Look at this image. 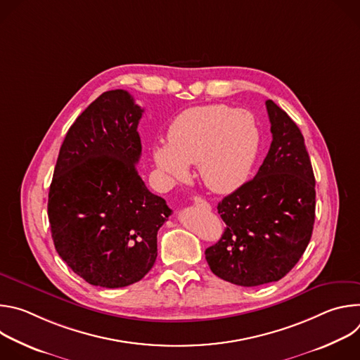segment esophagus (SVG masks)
Returning <instances> with one entry per match:
<instances>
[{"label": "esophagus", "instance_id": "34e87169", "mask_svg": "<svg viewBox=\"0 0 360 360\" xmlns=\"http://www.w3.org/2000/svg\"><path fill=\"white\" fill-rule=\"evenodd\" d=\"M193 205H195V207L200 208V210H205V211H211V205H210L207 200H205V199L199 198V196L193 198Z\"/></svg>", "mask_w": 360, "mask_h": 360}]
</instances>
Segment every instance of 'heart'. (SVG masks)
Segmentation results:
<instances>
[{"label":"heart","mask_w":360,"mask_h":360,"mask_svg":"<svg viewBox=\"0 0 360 360\" xmlns=\"http://www.w3.org/2000/svg\"><path fill=\"white\" fill-rule=\"evenodd\" d=\"M261 129L245 110L225 104L192 107L168 127L167 143L152 146V161L167 182L184 181L196 165L202 182L214 192L239 188L258 158Z\"/></svg>","instance_id":"1"}]
</instances>
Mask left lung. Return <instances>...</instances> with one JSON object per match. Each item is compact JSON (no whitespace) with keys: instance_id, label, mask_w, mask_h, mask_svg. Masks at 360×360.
Instances as JSON below:
<instances>
[{"instance_id":"left-lung-1","label":"left lung","mask_w":360,"mask_h":360,"mask_svg":"<svg viewBox=\"0 0 360 360\" xmlns=\"http://www.w3.org/2000/svg\"><path fill=\"white\" fill-rule=\"evenodd\" d=\"M272 143L253 179L218 203L226 224L205 250L211 271L239 286L282 279L300 259L315 224V175L297 125L266 101Z\"/></svg>"}]
</instances>
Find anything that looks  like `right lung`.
<instances>
[{"mask_svg":"<svg viewBox=\"0 0 360 360\" xmlns=\"http://www.w3.org/2000/svg\"><path fill=\"white\" fill-rule=\"evenodd\" d=\"M142 112L124 89L99 95L68 129L49 186L56 249L94 286L141 281L155 264L157 233L172 214L136 171Z\"/></svg>","mask_w":360,"mask_h":360,"instance_id":"add662e5","label":"right lung"}]
</instances>
